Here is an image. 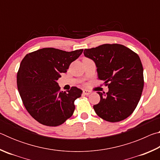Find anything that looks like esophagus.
Listing matches in <instances>:
<instances>
[{"instance_id": "obj_1", "label": "esophagus", "mask_w": 160, "mask_h": 160, "mask_svg": "<svg viewBox=\"0 0 160 160\" xmlns=\"http://www.w3.org/2000/svg\"><path fill=\"white\" fill-rule=\"evenodd\" d=\"M90 93H91V92L89 91V90H83V94H85V95H89V94H90Z\"/></svg>"}]
</instances>
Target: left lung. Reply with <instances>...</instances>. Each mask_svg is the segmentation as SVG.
Returning a JSON list of instances; mask_svg holds the SVG:
<instances>
[{
    "mask_svg": "<svg viewBox=\"0 0 160 160\" xmlns=\"http://www.w3.org/2000/svg\"><path fill=\"white\" fill-rule=\"evenodd\" d=\"M95 63L99 80L109 91L100 92L99 104L93 106L100 118L118 122L131 114L141 97L144 87L143 68L137 53L125 46L106 44L84 51Z\"/></svg>",
    "mask_w": 160,
    "mask_h": 160,
    "instance_id": "left-lung-1",
    "label": "left lung"
}]
</instances>
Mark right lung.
Wrapping results in <instances>:
<instances>
[{
  "instance_id": "1",
  "label": "right lung",
  "mask_w": 160,
  "mask_h": 160,
  "mask_svg": "<svg viewBox=\"0 0 160 160\" xmlns=\"http://www.w3.org/2000/svg\"><path fill=\"white\" fill-rule=\"evenodd\" d=\"M82 51L44 48L22 59L17 75L18 89L27 111L39 123L58 126L71 117L75 100L82 91L76 87L68 92L61 91L57 80Z\"/></svg>"
}]
</instances>
